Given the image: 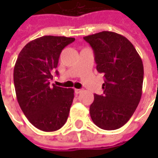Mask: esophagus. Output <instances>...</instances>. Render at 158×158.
Returning <instances> with one entry per match:
<instances>
[{"instance_id":"1","label":"esophagus","mask_w":158,"mask_h":158,"mask_svg":"<svg viewBox=\"0 0 158 158\" xmlns=\"http://www.w3.org/2000/svg\"><path fill=\"white\" fill-rule=\"evenodd\" d=\"M75 93L76 94H79V93H81L83 91V89H75Z\"/></svg>"}]
</instances>
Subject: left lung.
Wrapping results in <instances>:
<instances>
[{
	"mask_svg": "<svg viewBox=\"0 0 158 158\" xmlns=\"http://www.w3.org/2000/svg\"><path fill=\"white\" fill-rule=\"evenodd\" d=\"M92 47L96 69L104 74L103 95H94L89 114L96 126L106 130L119 129L128 122L142 94V60L124 36L102 31L84 37Z\"/></svg>",
	"mask_w": 158,
	"mask_h": 158,
	"instance_id": "1",
	"label": "left lung"
}]
</instances>
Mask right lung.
Wrapping results in <instances>:
<instances>
[{
    "mask_svg": "<svg viewBox=\"0 0 158 158\" xmlns=\"http://www.w3.org/2000/svg\"><path fill=\"white\" fill-rule=\"evenodd\" d=\"M74 40L64 36L40 37L22 49L15 63L13 80L18 102L29 122L42 131L61 129L69 117L74 90L51 85L50 80L62 51Z\"/></svg>",
    "mask_w": 158,
    "mask_h": 158,
    "instance_id": "add662e5",
    "label": "right lung"
}]
</instances>
